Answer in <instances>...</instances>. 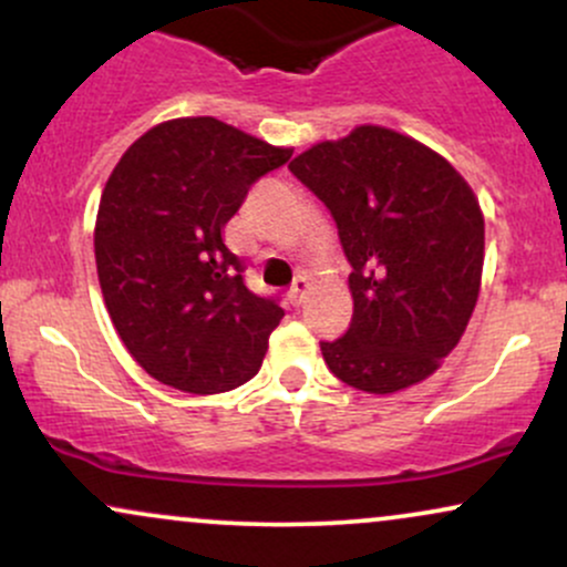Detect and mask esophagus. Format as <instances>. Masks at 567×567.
Segmentation results:
<instances>
[{
    "label": "esophagus",
    "instance_id": "34e87169",
    "mask_svg": "<svg viewBox=\"0 0 567 567\" xmlns=\"http://www.w3.org/2000/svg\"><path fill=\"white\" fill-rule=\"evenodd\" d=\"M306 290H309V279H306V277H296V282H292V288H290V292H288L290 303H292V306H301L303 298H306Z\"/></svg>",
    "mask_w": 567,
    "mask_h": 567
}]
</instances>
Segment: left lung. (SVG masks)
<instances>
[{
  "mask_svg": "<svg viewBox=\"0 0 567 567\" xmlns=\"http://www.w3.org/2000/svg\"><path fill=\"white\" fill-rule=\"evenodd\" d=\"M290 173L324 202L351 264L354 315L320 343L328 368L368 394L429 379L480 296L485 218L472 186L424 143L379 125L317 143Z\"/></svg>",
  "mask_w": 567,
  "mask_h": 567,
  "instance_id": "8db88e82",
  "label": "left lung"
}]
</instances>
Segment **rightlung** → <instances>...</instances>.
Masks as SVG:
<instances>
[{"instance_id": "add662e5", "label": "right lung", "mask_w": 567, "mask_h": 567, "mask_svg": "<svg viewBox=\"0 0 567 567\" xmlns=\"http://www.w3.org/2000/svg\"><path fill=\"white\" fill-rule=\"evenodd\" d=\"M290 154L216 116H181L116 162L95 218L97 282L122 343L152 379L218 394L258 373L285 311L247 290L220 231Z\"/></svg>"}]
</instances>
